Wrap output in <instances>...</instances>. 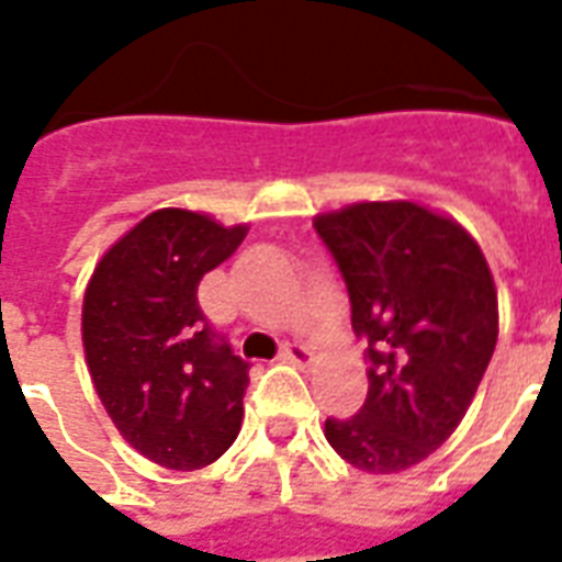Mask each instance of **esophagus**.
<instances>
[{"instance_id":"34e87169","label":"esophagus","mask_w":562,"mask_h":562,"mask_svg":"<svg viewBox=\"0 0 562 562\" xmlns=\"http://www.w3.org/2000/svg\"><path fill=\"white\" fill-rule=\"evenodd\" d=\"M280 359L291 361V364H297V368H308V364L315 361V356H312V350L303 347V344H285L280 352Z\"/></svg>"}]
</instances>
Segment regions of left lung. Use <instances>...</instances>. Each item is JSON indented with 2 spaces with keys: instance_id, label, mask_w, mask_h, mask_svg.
<instances>
[{
  "instance_id": "8db88e82",
  "label": "left lung",
  "mask_w": 562,
  "mask_h": 562,
  "mask_svg": "<svg viewBox=\"0 0 562 562\" xmlns=\"http://www.w3.org/2000/svg\"><path fill=\"white\" fill-rule=\"evenodd\" d=\"M368 341V400L326 419V440L370 475L426 461L470 408L498 338L479 241L411 201H364L315 218Z\"/></svg>"
}]
</instances>
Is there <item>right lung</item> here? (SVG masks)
I'll return each mask as SVG.
<instances>
[{"instance_id": "obj_1", "label": "right lung", "mask_w": 562, "mask_h": 562, "mask_svg": "<svg viewBox=\"0 0 562 562\" xmlns=\"http://www.w3.org/2000/svg\"><path fill=\"white\" fill-rule=\"evenodd\" d=\"M245 236V224L157 210L101 256L83 294V352L101 405L166 470L218 461L241 428L250 364L206 324L198 282Z\"/></svg>"}]
</instances>
